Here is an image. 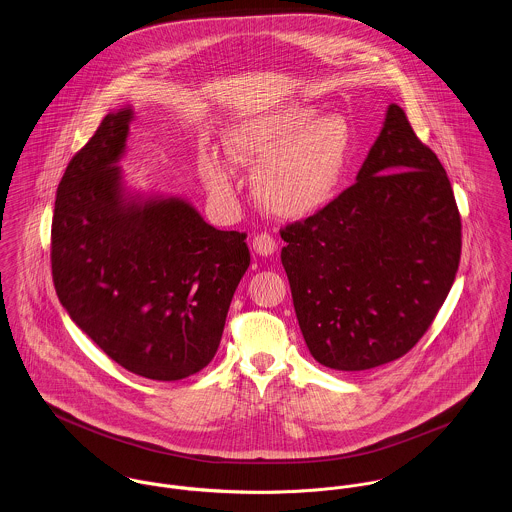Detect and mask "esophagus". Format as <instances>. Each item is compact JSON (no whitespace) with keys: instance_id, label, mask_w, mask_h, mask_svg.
<instances>
[{"instance_id":"esophagus-1","label":"esophagus","mask_w":512,"mask_h":512,"mask_svg":"<svg viewBox=\"0 0 512 512\" xmlns=\"http://www.w3.org/2000/svg\"><path fill=\"white\" fill-rule=\"evenodd\" d=\"M252 248H254V252H256L258 256H272V254L276 252L278 244H276V240H274L270 234L262 232V234L254 236V240H252Z\"/></svg>"}]
</instances>
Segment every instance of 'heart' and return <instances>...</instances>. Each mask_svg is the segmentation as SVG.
<instances>
[{"label":"heart","mask_w":512,"mask_h":512,"mask_svg":"<svg viewBox=\"0 0 512 512\" xmlns=\"http://www.w3.org/2000/svg\"><path fill=\"white\" fill-rule=\"evenodd\" d=\"M228 157L254 169V195L278 219H307L339 193L353 157V128L341 114L288 100L236 122L226 134ZM201 175L220 197L234 191L232 167L215 151L201 157Z\"/></svg>","instance_id":"b5f03b06"}]
</instances>
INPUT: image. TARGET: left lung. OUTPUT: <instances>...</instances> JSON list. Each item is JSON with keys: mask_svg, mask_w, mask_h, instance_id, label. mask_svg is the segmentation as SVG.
Masks as SVG:
<instances>
[{"mask_svg": "<svg viewBox=\"0 0 512 512\" xmlns=\"http://www.w3.org/2000/svg\"><path fill=\"white\" fill-rule=\"evenodd\" d=\"M282 238L309 353L353 372L400 359L428 331L457 274L461 219L438 155L390 104L357 183Z\"/></svg>", "mask_w": 512, "mask_h": 512, "instance_id": "obj_1", "label": "left lung"}]
</instances>
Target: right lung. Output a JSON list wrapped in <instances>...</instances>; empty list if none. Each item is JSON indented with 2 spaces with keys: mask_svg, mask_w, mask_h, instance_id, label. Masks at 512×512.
<instances>
[{
  "mask_svg": "<svg viewBox=\"0 0 512 512\" xmlns=\"http://www.w3.org/2000/svg\"><path fill=\"white\" fill-rule=\"evenodd\" d=\"M132 120V106L110 112L59 183L53 282L112 361L169 382L213 361L250 252L246 234L211 226L187 199L126 185L118 161Z\"/></svg>",
  "mask_w": 512,
  "mask_h": 512,
  "instance_id": "1",
  "label": "right lung"
}]
</instances>
